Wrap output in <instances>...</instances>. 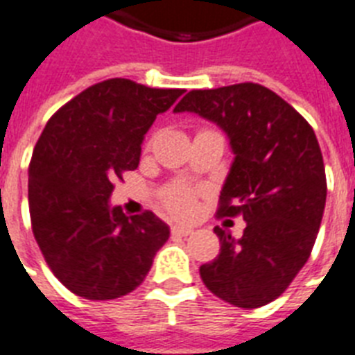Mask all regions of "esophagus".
I'll return each mask as SVG.
<instances>
[{"instance_id": "1", "label": "esophagus", "mask_w": 355, "mask_h": 355, "mask_svg": "<svg viewBox=\"0 0 355 355\" xmlns=\"http://www.w3.org/2000/svg\"><path fill=\"white\" fill-rule=\"evenodd\" d=\"M171 232H172V236L184 237V236H190V234L194 232V228H192V227H183V225H174V227L171 228Z\"/></svg>"}]
</instances>
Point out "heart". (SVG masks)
<instances>
[{"label": "heart", "instance_id": "1", "mask_svg": "<svg viewBox=\"0 0 355 355\" xmlns=\"http://www.w3.org/2000/svg\"><path fill=\"white\" fill-rule=\"evenodd\" d=\"M198 190L187 183H171L161 192V203L175 218H189L196 210Z\"/></svg>", "mask_w": 355, "mask_h": 355}]
</instances>
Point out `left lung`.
I'll return each mask as SVG.
<instances>
[{"instance_id":"1","label":"left lung","mask_w":355,"mask_h":355,"mask_svg":"<svg viewBox=\"0 0 355 355\" xmlns=\"http://www.w3.org/2000/svg\"><path fill=\"white\" fill-rule=\"evenodd\" d=\"M218 123L236 154L218 218L247 221L241 239L216 227L219 256L199 266L205 286L239 309L277 300L309 261L324 203L327 175L314 128L259 83L190 90L174 112Z\"/></svg>"}]
</instances>
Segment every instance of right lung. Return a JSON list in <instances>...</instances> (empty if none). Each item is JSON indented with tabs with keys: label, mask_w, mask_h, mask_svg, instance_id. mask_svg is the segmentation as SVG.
Returning <instances> with one entry per match:
<instances>
[{
	"label": "right lung",
	"mask_w": 355,
	"mask_h": 355,
	"mask_svg": "<svg viewBox=\"0 0 355 355\" xmlns=\"http://www.w3.org/2000/svg\"><path fill=\"white\" fill-rule=\"evenodd\" d=\"M183 90L112 78L79 92L49 119L28 165L32 232L72 294L116 300L141 285L171 230L145 210L125 216L108 198L136 171L143 136Z\"/></svg>",
	"instance_id": "1"
}]
</instances>
